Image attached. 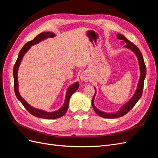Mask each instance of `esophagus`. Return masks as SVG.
<instances>
[{"label":"esophagus","instance_id":"obj_1","mask_svg":"<svg viewBox=\"0 0 158 158\" xmlns=\"http://www.w3.org/2000/svg\"><path fill=\"white\" fill-rule=\"evenodd\" d=\"M80 80L82 82H88L89 80V75L86 72H84L80 75Z\"/></svg>","mask_w":158,"mask_h":158}]
</instances>
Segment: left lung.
Wrapping results in <instances>:
<instances>
[{
  "instance_id": "obj_1",
  "label": "left lung",
  "mask_w": 158,
  "mask_h": 158,
  "mask_svg": "<svg viewBox=\"0 0 158 158\" xmlns=\"http://www.w3.org/2000/svg\"><path fill=\"white\" fill-rule=\"evenodd\" d=\"M117 37L118 40L123 41L122 43H125L126 45L124 46V47H125V48H127L128 49L131 50L134 52V53L136 55L137 58H138V64H139V66H140V76L139 81H138V83L137 88L135 91V93L134 94L133 96L126 104L123 106L117 112L106 113V112L100 111L99 109H98L95 106L94 99H95V94H96V89H95V88H94L95 92V94L94 95V97L92 98V107L94 108V111L99 116L103 117V118H117V117L124 116L129 111H130V110L134 106H135V104L137 103L138 100L140 99L142 95L144 79L146 78V65L144 63V59H143L142 55L140 51L139 50V49H138L135 44H133L132 43H131L130 41H128L123 35L120 34V33H118V34L117 35Z\"/></svg>"
}]
</instances>
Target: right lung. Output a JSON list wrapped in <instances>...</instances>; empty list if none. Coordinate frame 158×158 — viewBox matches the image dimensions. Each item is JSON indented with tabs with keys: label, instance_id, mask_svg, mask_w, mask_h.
<instances>
[{
	"label": "right lung",
	"instance_id": "right-lung-1",
	"mask_svg": "<svg viewBox=\"0 0 158 158\" xmlns=\"http://www.w3.org/2000/svg\"><path fill=\"white\" fill-rule=\"evenodd\" d=\"M55 36V34L52 32H42L40 33V34L37 35L32 41L27 42V44H26L24 45H23L22 49L20 50V52H19L17 60L15 64H14V69H13L14 92H15L16 98H18L19 101L22 103L23 106H24V107L27 109V111L31 114H33V116H35L37 117H40V118H46V119H55L57 118H60L64 115L68 110L69 100L70 99L71 95L78 89L79 83L77 82L73 84V85H71L70 86H69V88L67 89V92L66 93V97H65V100H64V103L63 104V106H62L59 110H57V111H55L54 112H47L45 111H44V110L38 109L31 107L30 105L28 104L25 100L22 98L18 91V71L23 56H24V55L26 54V52L30 49V47L32 45L39 44L40 41L46 40L47 38L53 37Z\"/></svg>",
	"mask_w": 158,
	"mask_h": 158
}]
</instances>
